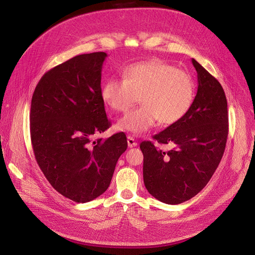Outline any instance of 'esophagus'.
Masks as SVG:
<instances>
[{
    "label": "esophagus",
    "mask_w": 255,
    "mask_h": 255,
    "mask_svg": "<svg viewBox=\"0 0 255 255\" xmlns=\"http://www.w3.org/2000/svg\"><path fill=\"white\" fill-rule=\"evenodd\" d=\"M127 143H128V147H130V148L137 146V142L132 136L127 137Z\"/></svg>",
    "instance_id": "esophagus-1"
}]
</instances>
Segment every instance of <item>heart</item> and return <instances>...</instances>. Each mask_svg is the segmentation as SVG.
I'll return each instance as SVG.
<instances>
[{
	"label": "heart",
	"mask_w": 255,
	"mask_h": 255,
	"mask_svg": "<svg viewBox=\"0 0 255 255\" xmlns=\"http://www.w3.org/2000/svg\"><path fill=\"white\" fill-rule=\"evenodd\" d=\"M101 96L115 112H125L140 100L142 106L126 113L116 126L142 134L158 121L172 125L183 119L193 106L196 85L187 71L154 58L126 66L123 80L109 79Z\"/></svg>",
	"instance_id": "1"
}]
</instances>
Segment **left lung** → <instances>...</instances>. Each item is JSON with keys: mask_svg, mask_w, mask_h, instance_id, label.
I'll return each instance as SVG.
<instances>
[{"mask_svg": "<svg viewBox=\"0 0 255 255\" xmlns=\"http://www.w3.org/2000/svg\"><path fill=\"white\" fill-rule=\"evenodd\" d=\"M198 91L189 113L153 136L163 151L143 141V180L158 201L177 205L200 193L209 183L223 156L228 136L227 100L220 83L194 58Z\"/></svg>", "mask_w": 255, "mask_h": 255, "instance_id": "1", "label": "left lung"}]
</instances>
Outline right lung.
I'll return each mask as SVG.
<instances>
[{"label":"right lung","mask_w":255,"mask_h":255,"mask_svg":"<svg viewBox=\"0 0 255 255\" xmlns=\"http://www.w3.org/2000/svg\"><path fill=\"white\" fill-rule=\"evenodd\" d=\"M105 52L77 55L48 70L31 101L30 133L40 169L59 194L77 203L107 191L121 154V132L92 140L111 126L101 96Z\"/></svg>","instance_id":"obj_1"}]
</instances>
